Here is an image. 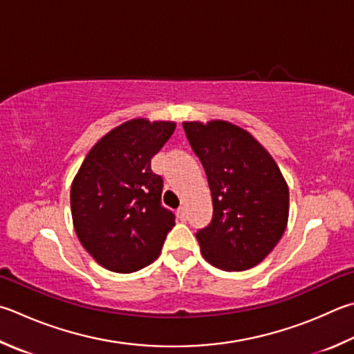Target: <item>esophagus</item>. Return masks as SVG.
<instances>
[{
  "instance_id": "34e87169",
  "label": "esophagus",
  "mask_w": 354,
  "mask_h": 354,
  "mask_svg": "<svg viewBox=\"0 0 354 354\" xmlns=\"http://www.w3.org/2000/svg\"><path fill=\"white\" fill-rule=\"evenodd\" d=\"M176 214H178V218H179V220H181V221H185V220H187V210H185L184 205H183V207H179V209H178Z\"/></svg>"
}]
</instances>
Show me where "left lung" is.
<instances>
[{
    "mask_svg": "<svg viewBox=\"0 0 354 354\" xmlns=\"http://www.w3.org/2000/svg\"><path fill=\"white\" fill-rule=\"evenodd\" d=\"M185 136L207 176L214 215L196 240L224 271L254 268L283 235L289 190L272 156L250 133L226 120L184 122Z\"/></svg>",
    "mask_w": 354,
    "mask_h": 354,
    "instance_id": "obj_1",
    "label": "left lung"
}]
</instances>
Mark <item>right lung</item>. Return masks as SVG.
<instances>
[{"label": "right lung", "instance_id": "1", "mask_svg": "<svg viewBox=\"0 0 354 354\" xmlns=\"http://www.w3.org/2000/svg\"><path fill=\"white\" fill-rule=\"evenodd\" d=\"M175 122L131 119L105 134L86 155L71 185L75 234L93 259L114 272L155 261L175 215L160 204L162 178L151 158L175 131Z\"/></svg>", "mask_w": 354, "mask_h": 354}]
</instances>
